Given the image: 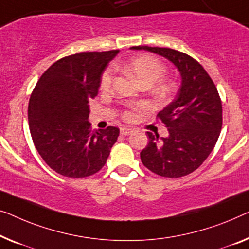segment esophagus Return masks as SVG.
<instances>
[{
	"label": "esophagus",
	"instance_id": "1",
	"mask_svg": "<svg viewBox=\"0 0 249 249\" xmlns=\"http://www.w3.org/2000/svg\"><path fill=\"white\" fill-rule=\"evenodd\" d=\"M132 132H133L132 128H127V127H122V128H121V134L123 135V136L131 135Z\"/></svg>",
	"mask_w": 249,
	"mask_h": 249
}]
</instances>
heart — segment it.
Segmentation results:
<instances>
[{"mask_svg":"<svg viewBox=\"0 0 249 249\" xmlns=\"http://www.w3.org/2000/svg\"><path fill=\"white\" fill-rule=\"evenodd\" d=\"M126 72L140 85H153L155 81H158L164 73V66L161 61H159L157 58L152 55H140L129 62L125 67ZM113 81V70L106 69L104 71L101 79V87L104 90L108 89ZM143 105H137L132 107L131 109L125 113V117L127 120H132L136 116L137 112L143 109Z\"/></svg>","mask_w":249,"mask_h":249,"instance_id":"obj_1","label":"heart"}]
</instances>
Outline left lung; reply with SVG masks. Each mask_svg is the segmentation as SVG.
<instances>
[{
	"instance_id": "obj_1",
	"label": "left lung",
	"mask_w": 249,
	"mask_h": 249,
	"mask_svg": "<svg viewBox=\"0 0 249 249\" xmlns=\"http://www.w3.org/2000/svg\"><path fill=\"white\" fill-rule=\"evenodd\" d=\"M172 62L181 77L173 101L158 117L168 127L169 135L147 132L148 145L141 152V160L155 174L180 178L202 164L216 145L222 125V107L218 90L202 66L190 55L170 48L132 47Z\"/></svg>"
}]
</instances>
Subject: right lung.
<instances>
[{"label":"right lung","instance_id":"add662e5","mask_svg":"<svg viewBox=\"0 0 249 249\" xmlns=\"http://www.w3.org/2000/svg\"><path fill=\"white\" fill-rule=\"evenodd\" d=\"M120 50L80 53L55 61L30 97L29 127L43 161L64 177L98 172L109 157L120 129L91 131L89 101L95 98L103 72Z\"/></svg>","mask_w":249,"mask_h":249}]
</instances>
